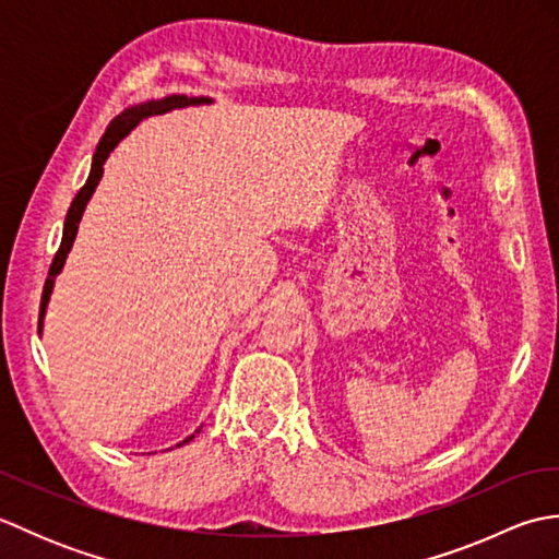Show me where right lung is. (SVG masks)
Here are the masks:
<instances>
[{
	"label": "right lung",
	"mask_w": 559,
	"mask_h": 559,
	"mask_svg": "<svg viewBox=\"0 0 559 559\" xmlns=\"http://www.w3.org/2000/svg\"><path fill=\"white\" fill-rule=\"evenodd\" d=\"M213 103L209 96H182V93H173V96H165V98H158V100H146V103H139V105H132V108H127L124 112H120L115 117V120L110 122V127L105 129L103 139L98 141L96 146V153H93V163H91V173H88V180L86 185H83L79 189V194L74 197V201H71V206L67 211V218H64V233H62V245H59L57 254L52 259V266H50V273H47V281H45V288H43V300H40V324H38V331H43V319H45V310H47V302H50V295H52V288H55V278L62 273L64 269V261H67V254L71 252V245H74L76 240V230H79V223H81V216L83 211H86V204L91 201L93 192H96V187L100 182L103 177V165L105 160H108L110 153L115 151V146L120 144V141L132 132V129L141 122L146 120V117L151 115H163V112H170V110H177V108H189V105H209ZM201 430V427H199ZM197 430V432H199ZM194 432V435H197ZM194 435L185 437L180 444L182 447L187 442H192Z\"/></svg>",
	"instance_id": "add662e5"
}]
</instances>
